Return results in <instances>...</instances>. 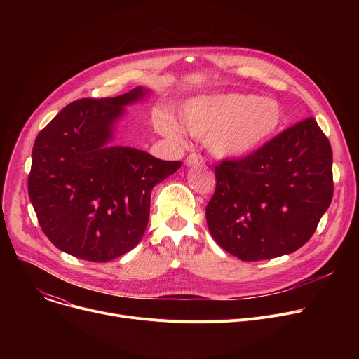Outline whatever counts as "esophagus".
Returning <instances> with one entry per match:
<instances>
[{"label":"esophagus","instance_id":"34e87169","mask_svg":"<svg viewBox=\"0 0 359 359\" xmlns=\"http://www.w3.org/2000/svg\"><path fill=\"white\" fill-rule=\"evenodd\" d=\"M203 161H205V158L198 153H191L189 156L186 157V164L187 165H198V164H202Z\"/></svg>","mask_w":359,"mask_h":359}]
</instances>
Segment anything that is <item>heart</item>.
Returning a JSON list of instances; mask_svg holds the SVG:
<instances>
[{"mask_svg": "<svg viewBox=\"0 0 359 359\" xmlns=\"http://www.w3.org/2000/svg\"><path fill=\"white\" fill-rule=\"evenodd\" d=\"M182 122L192 137L206 141L212 154L243 157L278 134L284 110L275 99L231 93L191 100L182 111ZM158 128L167 137H182L173 119H161Z\"/></svg>", "mask_w": 359, "mask_h": 359, "instance_id": "b5f03b06", "label": "heart"}]
</instances>
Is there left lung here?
I'll list each match as a JSON object with an SVG mask.
<instances>
[{"label": "left lung", "mask_w": 359, "mask_h": 359, "mask_svg": "<svg viewBox=\"0 0 359 359\" xmlns=\"http://www.w3.org/2000/svg\"><path fill=\"white\" fill-rule=\"evenodd\" d=\"M332 158L327 137L306 118L252 154L222 160L205 210L211 236L244 262L298 250L332 202Z\"/></svg>", "instance_id": "1"}]
</instances>
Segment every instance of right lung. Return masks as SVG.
<instances>
[{
  "mask_svg": "<svg viewBox=\"0 0 359 359\" xmlns=\"http://www.w3.org/2000/svg\"><path fill=\"white\" fill-rule=\"evenodd\" d=\"M144 94L138 87L75 100L36 137L29 198L45 236L71 256L109 262L134 249L147 229L151 191L182 165L109 144L123 106Z\"/></svg>",
  "mask_w": 359,
  "mask_h": 359,
  "instance_id": "right-lung-1",
  "label": "right lung"
}]
</instances>
